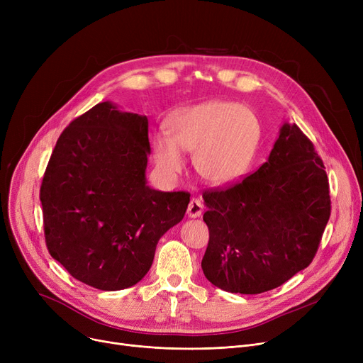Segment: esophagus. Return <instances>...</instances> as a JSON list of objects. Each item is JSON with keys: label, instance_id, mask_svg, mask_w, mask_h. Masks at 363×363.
<instances>
[{"label": "esophagus", "instance_id": "obj_1", "mask_svg": "<svg viewBox=\"0 0 363 363\" xmlns=\"http://www.w3.org/2000/svg\"><path fill=\"white\" fill-rule=\"evenodd\" d=\"M186 213L189 218H199L203 213V203L200 199H191L186 208Z\"/></svg>", "mask_w": 363, "mask_h": 363}]
</instances>
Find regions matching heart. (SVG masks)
Wrapping results in <instances>:
<instances>
[{"instance_id":"heart-1","label":"heart","mask_w":363,"mask_h":363,"mask_svg":"<svg viewBox=\"0 0 363 363\" xmlns=\"http://www.w3.org/2000/svg\"><path fill=\"white\" fill-rule=\"evenodd\" d=\"M169 130L152 140L157 167L177 177L186 163L182 150L191 151L199 175L215 185L231 184L249 170L259 138L255 113L228 101L186 108L170 119Z\"/></svg>"}]
</instances>
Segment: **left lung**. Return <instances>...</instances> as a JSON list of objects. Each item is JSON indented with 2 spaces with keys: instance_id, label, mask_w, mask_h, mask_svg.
I'll list each match as a JSON object with an SVG mask.
<instances>
[{
  "instance_id": "8db88e82",
  "label": "left lung",
  "mask_w": 363,
  "mask_h": 363,
  "mask_svg": "<svg viewBox=\"0 0 363 363\" xmlns=\"http://www.w3.org/2000/svg\"><path fill=\"white\" fill-rule=\"evenodd\" d=\"M203 199V272L218 289L240 294L274 290L308 268L331 215L325 166L296 123L282 125L256 172L206 189Z\"/></svg>"
}]
</instances>
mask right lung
Segmentation results:
<instances>
[{"instance_id":"obj_1","label":"right lung","mask_w":363,"mask_h":363,"mask_svg":"<svg viewBox=\"0 0 363 363\" xmlns=\"http://www.w3.org/2000/svg\"><path fill=\"white\" fill-rule=\"evenodd\" d=\"M148 119L100 103L70 122L43 178L50 255L89 287L116 291L144 278L160 237L182 220L189 193L145 182Z\"/></svg>"}]
</instances>
